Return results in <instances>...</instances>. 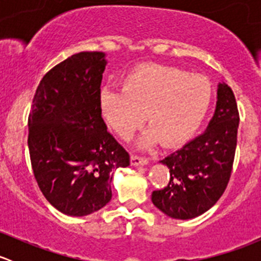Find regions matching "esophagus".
Wrapping results in <instances>:
<instances>
[{
  "instance_id": "obj_1",
  "label": "esophagus",
  "mask_w": 261,
  "mask_h": 261,
  "mask_svg": "<svg viewBox=\"0 0 261 261\" xmlns=\"http://www.w3.org/2000/svg\"><path fill=\"white\" fill-rule=\"evenodd\" d=\"M149 163V159L144 156H138V155H131V164L134 167H139V165H146Z\"/></svg>"
}]
</instances>
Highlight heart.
I'll list each match as a JSON object with an SVG mask.
<instances>
[{"label": "heart", "mask_w": 261, "mask_h": 261, "mask_svg": "<svg viewBox=\"0 0 261 261\" xmlns=\"http://www.w3.org/2000/svg\"><path fill=\"white\" fill-rule=\"evenodd\" d=\"M122 89L103 88L99 109L121 138H130L146 116L150 125L139 139L147 147L162 141L174 146L188 140L208 111L212 87L206 77L177 67L145 63L128 70Z\"/></svg>", "instance_id": "heart-1"}]
</instances>
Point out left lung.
Returning a JSON list of instances; mask_svg holds the SVG:
<instances>
[{
    "label": "left lung",
    "instance_id": "1",
    "mask_svg": "<svg viewBox=\"0 0 261 261\" xmlns=\"http://www.w3.org/2000/svg\"><path fill=\"white\" fill-rule=\"evenodd\" d=\"M239 111L230 87H217L216 110L203 134L160 160L169 168V183L151 201L172 218L189 220L220 199L230 180L238 143Z\"/></svg>",
    "mask_w": 261,
    "mask_h": 261
}]
</instances>
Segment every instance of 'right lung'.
Wrapping results in <instances>:
<instances>
[{"mask_svg": "<svg viewBox=\"0 0 261 261\" xmlns=\"http://www.w3.org/2000/svg\"><path fill=\"white\" fill-rule=\"evenodd\" d=\"M106 64L105 53L82 51L55 65L39 83L29 115L35 179L49 203L68 216L103 208L114 170L130 165L99 109Z\"/></svg>", "mask_w": 261, "mask_h": 261, "instance_id": "add662e5", "label": "right lung"}]
</instances>
